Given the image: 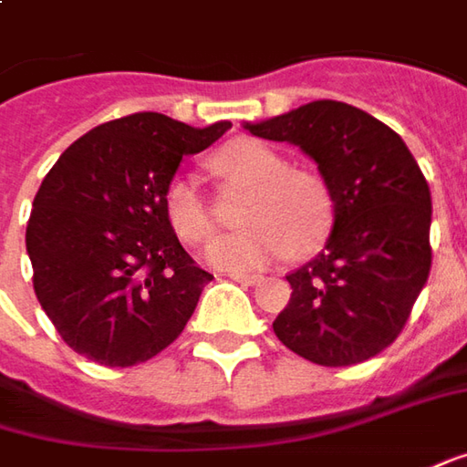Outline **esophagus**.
<instances>
[{"label":"esophagus","mask_w":467,"mask_h":467,"mask_svg":"<svg viewBox=\"0 0 467 467\" xmlns=\"http://www.w3.org/2000/svg\"><path fill=\"white\" fill-rule=\"evenodd\" d=\"M230 279L237 284H243V286H253V284L261 282V276H255V274H230Z\"/></svg>","instance_id":"1"}]
</instances>
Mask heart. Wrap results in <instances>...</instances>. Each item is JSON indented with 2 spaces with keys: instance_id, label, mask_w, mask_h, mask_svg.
Here are the masks:
<instances>
[{
  "instance_id": "1",
  "label": "heart",
  "mask_w": 467,
  "mask_h": 467,
  "mask_svg": "<svg viewBox=\"0 0 467 467\" xmlns=\"http://www.w3.org/2000/svg\"><path fill=\"white\" fill-rule=\"evenodd\" d=\"M219 172L250 185L243 209V233L209 243L206 261L224 271H255L276 264L289 253L305 255L328 234L333 202L320 178L286 170L279 154L253 139H234L214 157ZM162 209L170 230L188 245L203 243L214 222L202 191L191 175H175L165 188Z\"/></svg>"
}]
</instances>
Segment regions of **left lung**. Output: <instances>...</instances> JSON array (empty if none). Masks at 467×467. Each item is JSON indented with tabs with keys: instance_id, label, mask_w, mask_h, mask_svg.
<instances>
[{
	"instance_id": "8db88e82",
	"label": "left lung",
	"mask_w": 467,
	"mask_h": 467,
	"mask_svg": "<svg viewBox=\"0 0 467 467\" xmlns=\"http://www.w3.org/2000/svg\"><path fill=\"white\" fill-rule=\"evenodd\" d=\"M317 162L333 230L313 261L286 276L292 297L274 333L323 367L367 362L393 344L431 268V193L406 141L354 105L313 100L245 123Z\"/></svg>"
}]
</instances>
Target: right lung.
I'll return each mask as SVG.
<instances>
[{"label": "right lung", "mask_w": 467, "mask_h": 467, "mask_svg": "<svg viewBox=\"0 0 467 467\" xmlns=\"http://www.w3.org/2000/svg\"><path fill=\"white\" fill-rule=\"evenodd\" d=\"M227 129L123 116L77 139L43 178L25 233L33 289L64 344L89 362L134 367L183 333L214 276L170 230L162 196L183 154Z\"/></svg>", "instance_id": "obj_1"}]
</instances>
